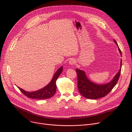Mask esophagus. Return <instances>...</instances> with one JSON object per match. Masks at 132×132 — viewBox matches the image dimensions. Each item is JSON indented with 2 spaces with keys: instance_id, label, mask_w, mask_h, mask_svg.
Returning <instances> with one entry per match:
<instances>
[{
  "instance_id": "34e87169",
  "label": "esophagus",
  "mask_w": 132,
  "mask_h": 132,
  "mask_svg": "<svg viewBox=\"0 0 132 132\" xmlns=\"http://www.w3.org/2000/svg\"><path fill=\"white\" fill-rule=\"evenodd\" d=\"M75 62H76V61H75V59H70L69 61V64L70 65H73L75 64Z\"/></svg>"
}]
</instances>
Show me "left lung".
<instances>
[{
    "mask_svg": "<svg viewBox=\"0 0 132 132\" xmlns=\"http://www.w3.org/2000/svg\"><path fill=\"white\" fill-rule=\"evenodd\" d=\"M118 47L119 52L122 56V52L115 40H113ZM120 69L114 77L109 82L99 84L92 81L87 77L84 70L76 69L78 77V88L79 93L86 98L90 99H98L105 97L117 85L120 76L122 67V59H121Z\"/></svg>",
    "mask_w": 132,
    "mask_h": 132,
    "instance_id": "left-lung-1",
    "label": "left lung"
}]
</instances>
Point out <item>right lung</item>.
<instances>
[{"label": "right lung", "instance_id": "obj_1", "mask_svg": "<svg viewBox=\"0 0 132 132\" xmlns=\"http://www.w3.org/2000/svg\"><path fill=\"white\" fill-rule=\"evenodd\" d=\"M63 66H61L54 73V76L48 84L42 89L32 92L27 91L19 87L18 88L23 94L29 98L34 99H46L53 97L56 91V82L63 70Z\"/></svg>", "mask_w": 132, "mask_h": 132}]
</instances>
